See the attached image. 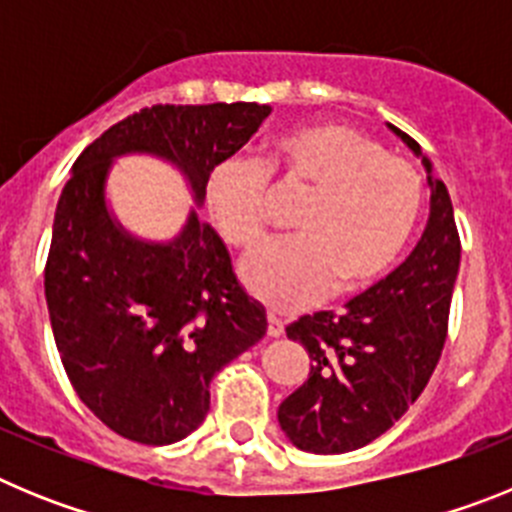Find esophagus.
<instances>
[{
    "label": "esophagus",
    "instance_id": "esophagus-1",
    "mask_svg": "<svg viewBox=\"0 0 512 512\" xmlns=\"http://www.w3.org/2000/svg\"><path fill=\"white\" fill-rule=\"evenodd\" d=\"M266 333H269L271 338H279L284 333V323H282V318H277V315H274V312H269V318H266Z\"/></svg>",
    "mask_w": 512,
    "mask_h": 512
}]
</instances>
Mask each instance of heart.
I'll return each mask as SVG.
<instances>
[{
	"instance_id": "1",
	"label": "heart",
	"mask_w": 512,
	"mask_h": 512,
	"mask_svg": "<svg viewBox=\"0 0 512 512\" xmlns=\"http://www.w3.org/2000/svg\"><path fill=\"white\" fill-rule=\"evenodd\" d=\"M266 176L310 189L295 220L300 238L241 261V282L274 310H302L336 289L356 297L382 282L413 241L423 179L405 158L343 122H305L271 138L248 164L228 158L207 176L212 223L230 246L264 238Z\"/></svg>"
}]
</instances>
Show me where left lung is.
Masks as SVG:
<instances>
[{"mask_svg": "<svg viewBox=\"0 0 512 512\" xmlns=\"http://www.w3.org/2000/svg\"><path fill=\"white\" fill-rule=\"evenodd\" d=\"M390 130L423 158L431 217L408 259L348 300L346 312L302 315L287 328L312 364L277 418L289 441L312 454H346L390 431L425 390L446 341L461 261L454 207L418 143Z\"/></svg>", "mask_w": 512, "mask_h": 512, "instance_id": "1", "label": "left lung"}]
</instances>
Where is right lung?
I'll list each match as a JSON object with an SVG mask.
<instances>
[{
  "label": "right lung",
  "mask_w": 512,
  "mask_h": 512,
  "mask_svg": "<svg viewBox=\"0 0 512 512\" xmlns=\"http://www.w3.org/2000/svg\"><path fill=\"white\" fill-rule=\"evenodd\" d=\"M269 104H156L104 130L76 158L53 217L45 302L79 400L130 441L166 446L197 431L210 382L259 343L266 310L243 292L230 253L189 210L171 241L130 233L107 205L115 158L176 166L205 205L207 176L241 151Z\"/></svg>",
  "instance_id": "add662e5"
}]
</instances>
